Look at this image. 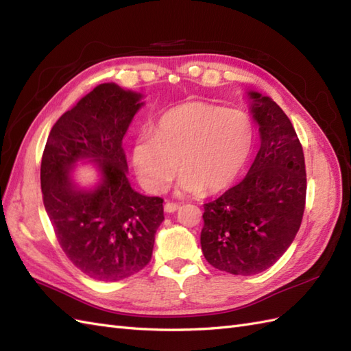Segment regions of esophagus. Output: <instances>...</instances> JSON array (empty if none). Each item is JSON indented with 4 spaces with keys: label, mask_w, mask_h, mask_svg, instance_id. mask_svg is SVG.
Masks as SVG:
<instances>
[{
    "label": "esophagus",
    "mask_w": 351,
    "mask_h": 351,
    "mask_svg": "<svg viewBox=\"0 0 351 351\" xmlns=\"http://www.w3.org/2000/svg\"><path fill=\"white\" fill-rule=\"evenodd\" d=\"M178 208H180V204H175V202L164 204V211H166V213H175Z\"/></svg>",
    "instance_id": "1"
}]
</instances>
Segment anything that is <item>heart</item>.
<instances>
[{"label": "heart", "instance_id": "heart-1", "mask_svg": "<svg viewBox=\"0 0 351 351\" xmlns=\"http://www.w3.org/2000/svg\"><path fill=\"white\" fill-rule=\"evenodd\" d=\"M132 149L141 184L151 193L166 190L178 164L184 193H217L234 184L249 161L255 126L247 113L206 102L167 110Z\"/></svg>", "mask_w": 351, "mask_h": 351}]
</instances>
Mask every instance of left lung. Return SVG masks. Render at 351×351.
<instances>
[{
  "label": "left lung",
  "instance_id": "1",
  "mask_svg": "<svg viewBox=\"0 0 351 351\" xmlns=\"http://www.w3.org/2000/svg\"><path fill=\"white\" fill-rule=\"evenodd\" d=\"M249 96L261 147L244 180L204 205L200 234L208 263L240 276L267 270L287 252L306 200L304 155L293 123L271 98Z\"/></svg>",
  "mask_w": 351,
  "mask_h": 351
}]
</instances>
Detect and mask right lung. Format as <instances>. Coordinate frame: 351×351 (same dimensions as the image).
I'll return each mask as SVG.
<instances>
[{
    "label": "right lung",
    "mask_w": 351,
    "mask_h": 351,
    "mask_svg": "<svg viewBox=\"0 0 351 351\" xmlns=\"http://www.w3.org/2000/svg\"><path fill=\"white\" fill-rule=\"evenodd\" d=\"M141 95L114 83L96 86L52 126L40 164L43 205L71 263L88 278L116 282L152 258L164 220L162 199L134 191L122 146ZM90 159L101 171L95 191L71 182V167Z\"/></svg>",
    "instance_id": "obj_1"
}]
</instances>
